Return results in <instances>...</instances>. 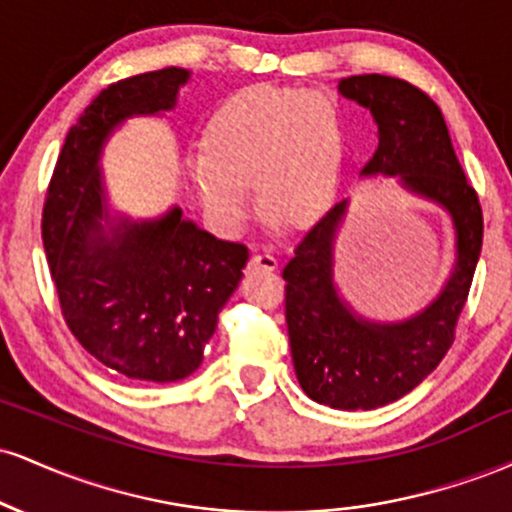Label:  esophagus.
Listing matches in <instances>:
<instances>
[{"mask_svg": "<svg viewBox=\"0 0 512 512\" xmlns=\"http://www.w3.org/2000/svg\"><path fill=\"white\" fill-rule=\"evenodd\" d=\"M276 267H279V260H276L274 252L269 250H262L250 257V269H267V272H274Z\"/></svg>", "mask_w": 512, "mask_h": 512, "instance_id": "obj_1", "label": "esophagus"}]
</instances>
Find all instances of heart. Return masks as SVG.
I'll return each mask as SVG.
<instances>
[{
    "label": "heart",
    "mask_w": 512,
    "mask_h": 512,
    "mask_svg": "<svg viewBox=\"0 0 512 512\" xmlns=\"http://www.w3.org/2000/svg\"><path fill=\"white\" fill-rule=\"evenodd\" d=\"M202 149L204 158L192 161L199 197L221 223L238 226L250 211L248 182L276 219L320 214L337 192L344 142L325 96L252 88L216 110Z\"/></svg>",
    "instance_id": "1"
}]
</instances>
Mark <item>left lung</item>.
I'll return each instance as SVG.
<instances>
[{
    "mask_svg": "<svg viewBox=\"0 0 512 512\" xmlns=\"http://www.w3.org/2000/svg\"><path fill=\"white\" fill-rule=\"evenodd\" d=\"M339 93L368 108L378 125V149L361 175H399L409 192L448 209L457 238L455 272L440 296L392 325L358 317L334 289L332 243L346 202L334 204L305 233L281 272L293 368L303 392L332 409L368 411L407 395L448 354L472 289L484 216L428 93L383 74L342 79Z\"/></svg>",
    "mask_w": 512,
    "mask_h": 512,
    "instance_id": "8db88e82",
    "label": "left lung"
}]
</instances>
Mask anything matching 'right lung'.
<instances>
[{"mask_svg": "<svg viewBox=\"0 0 512 512\" xmlns=\"http://www.w3.org/2000/svg\"><path fill=\"white\" fill-rule=\"evenodd\" d=\"M187 69L103 88L64 139L43 207V245L64 322L105 368L142 383L195 373L250 252L182 219L113 221L101 185L103 142L132 115L170 110Z\"/></svg>", "mask_w": 512, "mask_h": 512, "instance_id": "add662e5", "label": "right lung"}]
</instances>
